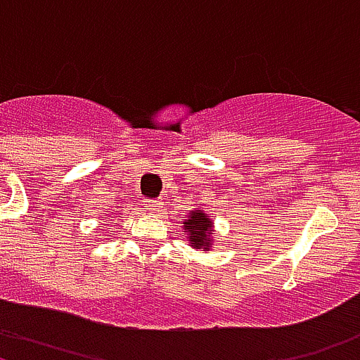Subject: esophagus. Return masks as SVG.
I'll use <instances>...</instances> for the list:
<instances>
[{
    "mask_svg": "<svg viewBox=\"0 0 360 360\" xmlns=\"http://www.w3.org/2000/svg\"><path fill=\"white\" fill-rule=\"evenodd\" d=\"M145 206L148 212H153V214H156V212H160L162 210V202L160 200H145Z\"/></svg>",
    "mask_w": 360,
    "mask_h": 360,
    "instance_id": "1",
    "label": "esophagus"
}]
</instances>
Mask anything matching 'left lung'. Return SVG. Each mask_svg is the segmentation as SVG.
Listing matches in <instances>:
<instances>
[{
    "instance_id": "1",
    "label": "left lung",
    "mask_w": 360,
    "mask_h": 360,
    "mask_svg": "<svg viewBox=\"0 0 360 360\" xmlns=\"http://www.w3.org/2000/svg\"><path fill=\"white\" fill-rule=\"evenodd\" d=\"M185 233H188L191 236V242H193L196 248H204V250H210V229H212V221L207 219L206 214H202V212H193V214L188 215V221H185Z\"/></svg>"
}]
</instances>
